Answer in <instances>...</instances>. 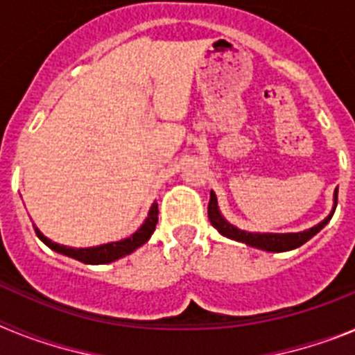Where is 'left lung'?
I'll list each match as a JSON object with an SVG mask.
<instances>
[{
	"label": "left lung",
	"mask_w": 355,
	"mask_h": 355,
	"mask_svg": "<svg viewBox=\"0 0 355 355\" xmlns=\"http://www.w3.org/2000/svg\"><path fill=\"white\" fill-rule=\"evenodd\" d=\"M332 209L324 220L320 224L313 225V227L300 231V233H252V231H243L238 229L236 225L229 224L222 216L220 209H218V200H216L215 192H209V202H208V216L213 227L225 238H231L234 241H241L245 245L254 247V249H261L266 252H286V250H293L297 247L304 245L307 240H311L320 229H324L329 224V220L334 215V209L338 206V188L334 190V199H332Z\"/></svg>",
	"instance_id": "8db88e82"
}]
</instances>
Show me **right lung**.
<instances>
[{"mask_svg":"<svg viewBox=\"0 0 355 355\" xmlns=\"http://www.w3.org/2000/svg\"><path fill=\"white\" fill-rule=\"evenodd\" d=\"M156 222H158V202H153V206H150L144 224L140 225V227L137 229L131 236L119 241H110V243H103V245H96V247L60 245V243L49 240L48 236H44L37 225H33V229H35L39 240L44 241V243H46L51 250H55V252L64 254V256H69V258L72 259H78V261L81 263H87V265H106V263L117 261V259L124 258V256L131 254L133 250L139 249V247H142L144 243L149 240L150 234L155 233Z\"/></svg>","mask_w":355,"mask_h":355,"instance_id":"add662e5","label":"right lung"}]
</instances>
